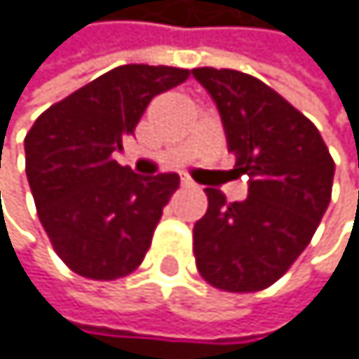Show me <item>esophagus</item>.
<instances>
[{
	"instance_id": "obj_1",
	"label": "esophagus",
	"mask_w": 359,
	"mask_h": 359,
	"mask_svg": "<svg viewBox=\"0 0 359 359\" xmlns=\"http://www.w3.org/2000/svg\"><path fill=\"white\" fill-rule=\"evenodd\" d=\"M181 185H183V187H194V181H192V178L183 176V178H181Z\"/></svg>"
}]
</instances>
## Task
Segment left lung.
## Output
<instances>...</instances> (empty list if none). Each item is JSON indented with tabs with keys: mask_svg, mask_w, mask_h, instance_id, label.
<instances>
[{
	"mask_svg": "<svg viewBox=\"0 0 359 359\" xmlns=\"http://www.w3.org/2000/svg\"><path fill=\"white\" fill-rule=\"evenodd\" d=\"M215 100L248 198L228 203L208 187V212L194 223V257L208 284L230 292L264 290L311 243L331 203L335 163L320 131L252 75L194 69Z\"/></svg>",
	"mask_w": 359,
	"mask_h": 359,
	"instance_id": "8db88e82",
	"label": "left lung"
}]
</instances>
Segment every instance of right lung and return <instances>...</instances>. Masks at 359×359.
Here are the masks:
<instances>
[{"instance_id":"right-lung-1","label":"right lung","mask_w":359,"mask_h":359,"mask_svg":"<svg viewBox=\"0 0 359 359\" xmlns=\"http://www.w3.org/2000/svg\"><path fill=\"white\" fill-rule=\"evenodd\" d=\"M176 67L125 65L48 107L26 134V176L39 221L73 273L109 281L140 266L181 178L138 176L114 154L158 95L187 80Z\"/></svg>"}]
</instances>
